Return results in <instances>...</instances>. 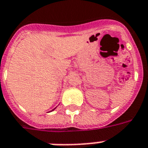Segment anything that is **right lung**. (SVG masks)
<instances>
[{"label":"right lung","mask_w":148,"mask_h":148,"mask_svg":"<svg viewBox=\"0 0 148 148\" xmlns=\"http://www.w3.org/2000/svg\"><path fill=\"white\" fill-rule=\"evenodd\" d=\"M53 110H54V109H53Z\"/></svg>","instance_id":"right-lung-1"}]
</instances>
